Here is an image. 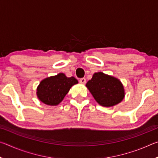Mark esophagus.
<instances>
[{
  "label": "esophagus",
  "instance_id": "esophagus-1",
  "mask_svg": "<svg viewBox=\"0 0 158 158\" xmlns=\"http://www.w3.org/2000/svg\"><path fill=\"white\" fill-rule=\"evenodd\" d=\"M79 82L81 83V84H85V82H86V81H85V78H82L79 80Z\"/></svg>",
  "mask_w": 158,
  "mask_h": 158
}]
</instances>
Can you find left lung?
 I'll use <instances>...</instances> for the list:
<instances>
[{"mask_svg": "<svg viewBox=\"0 0 158 158\" xmlns=\"http://www.w3.org/2000/svg\"><path fill=\"white\" fill-rule=\"evenodd\" d=\"M85 86L99 105L105 107L118 105L123 101L125 95L121 81L102 72L93 74L92 79L86 83Z\"/></svg>", "mask_w": 158, "mask_h": 158, "instance_id": "obj_1", "label": "left lung"}]
</instances>
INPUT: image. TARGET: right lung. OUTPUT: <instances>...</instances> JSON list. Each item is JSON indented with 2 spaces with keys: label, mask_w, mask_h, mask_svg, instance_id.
Instances as JSON below:
<instances>
[{
  "label": "right lung",
  "mask_w": 158,
  "mask_h": 158,
  "mask_svg": "<svg viewBox=\"0 0 158 158\" xmlns=\"http://www.w3.org/2000/svg\"><path fill=\"white\" fill-rule=\"evenodd\" d=\"M78 84L74 77H68L65 74L47 77L42 80L37 88V97L42 103L56 106L63 101L73 85Z\"/></svg>",
  "instance_id": "1"
}]
</instances>
